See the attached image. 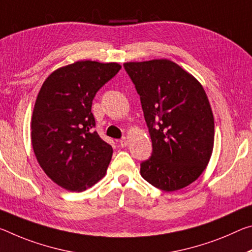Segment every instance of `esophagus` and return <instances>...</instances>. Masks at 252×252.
<instances>
[{"instance_id":"obj_1","label":"esophagus","mask_w":252,"mask_h":252,"mask_svg":"<svg viewBox=\"0 0 252 252\" xmlns=\"http://www.w3.org/2000/svg\"><path fill=\"white\" fill-rule=\"evenodd\" d=\"M120 142V146L121 147H126L127 146V138H126V137H123V138H121V140L119 141Z\"/></svg>"}]
</instances>
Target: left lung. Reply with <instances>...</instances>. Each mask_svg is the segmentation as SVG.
Listing matches in <instances>:
<instances>
[{"instance_id": "left-lung-1", "label": "left lung", "mask_w": 252, "mask_h": 252, "mask_svg": "<svg viewBox=\"0 0 252 252\" xmlns=\"http://www.w3.org/2000/svg\"><path fill=\"white\" fill-rule=\"evenodd\" d=\"M123 66L140 95L153 142L141 176L165 191L189 186L206 168L214 145V118L204 89L168 59Z\"/></svg>"}]
</instances>
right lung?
<instances>
[{"mask_svg":"<svg viewBox=\"0 0 252 252\" xmlns=\"http://www.w3.org/2000/svg\"><path fill=\"white\" fill-rule=\"evenodd\" d=\"M120 69L117 63L76 62L51 73L39 91L31 142L40 167L63 189L83 191L106 173L113 149L93 131L92 103Z\"/></svg>","mask_w":252,"mask_h":252,"instance_id":"add662e5","label":"right lung"}]
</instances>
